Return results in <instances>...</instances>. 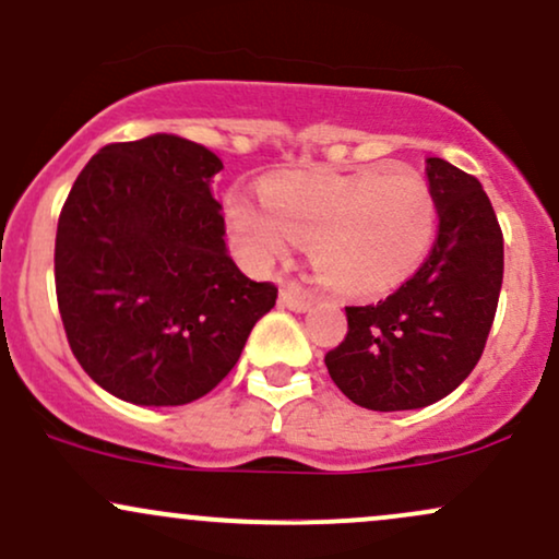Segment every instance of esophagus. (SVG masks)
Here are the masks:
<instances>
[{
    "mask_svg": "<svg viewBox=\"0 0 559 559\" xmlns=\"http://www.w3.org/2000/svg\"><path fill=\"white\" fill-rule=\"evenodd\" d=\"M280 304L287 306V309H293V311H306V309H311V296L300 293L298 287L287 285V287H282Z\"/></svg>",
    "mask_w": 559,
    "mask_h": 559,
    "instance_id": "34e87169",
    "label": "esophagus"
}]
</instances>
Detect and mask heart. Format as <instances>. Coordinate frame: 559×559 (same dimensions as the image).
Here are the masks:
<instances>
[{
	"instance_id": "heart-1",
	"label": "heart",
	"mask_w": 559,
	"mask_h": 559,
	"mask_svg": "<svg viewBox=\"0 0 559 559\" xmlns=\"http://www.w3.org/2000/svg\"><path fill=\"white\" fill-rule=\"evenodd\" d=\"M266 205L235 192L229 229L255 266L311 246L317 274L332 290L374 298L396 290L436 240L438 205L430 185L396 166L359 174H293L263 187Z\"/></svg>"
}]
</instances>
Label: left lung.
<instances>
[{"instance_id":"8db88e82","label":"left lung","mask_w":559,"mask_h":559,"mask_svg":"<svg viewBox=\"0 0 559 559\" xmlns=\"http://www.w3.org/2000/svg\"><path fill=\"white\" fill-rule=\"evenodd\" d=\"M438 205L430 255L396 293L346 306L348 335L328 350L332 382L374 412L419 409L449 396L478 364L504 277V237L473 174L428 158Z\"/></svg>"}]
</instances>
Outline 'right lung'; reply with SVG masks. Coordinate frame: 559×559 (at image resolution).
Listing matches in <instances>:
<instances>
[{"instance_id": "right-lung-1", "label": "right lung", "mask_w": 559, "mask_h": 559, "mask_svg": "<svg viewBox=\"0 0 559 559\" xmlns=\"http://www.w3.org/2000/svg\"><path fill=\"white\" fill-rule=\"evenodd\" d=\"M222 160L174 134L105 144L73 181L55 237L68 346L112 396L190 404L240 359L277 300L224 246L211 179Z\"/></svg>"}]
</instances>
